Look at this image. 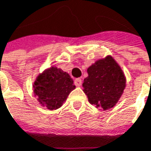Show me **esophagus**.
Listing matches in <instances>:
<instances>
[{"instance_id": "1", "label": "esophagus", "mask_w": 151, "mask_h": 151, "mask_svg": "<svg viewBox=\"0 0 151 151\" xmlns=\"http://www.w3.org/2000/svg\"><path fill=\"white\" fill-rule=\"evenodd\" d=\"M74 83H75L76 86H81V84H82V79L81 78H76L75 80H74Z\"/></svg>"}]
</instances>
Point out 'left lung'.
<instances>
[{
  "label": "left lung",
  "instance_id": "1",
  "mask_svg": "<svg viewBox=\"0 0 151 151\" xmlns=\"http://www.w3.org/2000/svg\"><path fill=\"white\" fill-rule=\"evenodd\" d=\"M88 74L83 87L88 101L104 110L114 106L125 88V77L117 63L111 56L99 60L88 68Z\"/></svg>",
  "mask_w": 151,
  "mask_h": 151
}]
</instances>
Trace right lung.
<instances>
[{
    "label": "right lung",
    "mask_w": 151,
    "mask_h": 151,
    "mask_svg": "<svg viewBox=\"0 0 151 151\" xmlns=\"http://www.w3.org/2000/svg\"><path fill=\"white\" fill-rule=\"evenodd\" d=\"M74 88L75 85L68 73L56 68H50L38 77L34 85V92L43 106L54 110L63 105Z\"/></svg>",
    "instance_id": "add662e5"
}]
</instances>
